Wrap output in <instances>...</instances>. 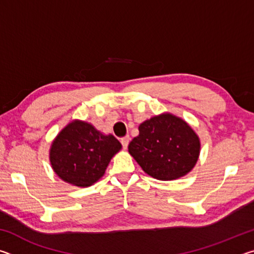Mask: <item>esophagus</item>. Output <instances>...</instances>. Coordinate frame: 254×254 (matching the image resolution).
I'll return each instance as SVG.
<instances>
[{
  "instance_id": "34e87169",
  "label": "esophagus",
  "mask_w": 254,
  "mask_h": 254,
  "mask_svg": "<svg viewBox=\"0 0 254 254\" xmlns=\"http://www.w3.org/2000/svg\"><path fill=\"white\" fill-rule=\"evenodd\" d=\"M128 142H130V136L126 135V136L122 137V139H121V143H122V145H123V149H127V148Z\"/></svg>"
}]
</instances>
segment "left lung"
<instances>
[{"mask_svg":"<svg viewBox=\"0 0 254 254\" xmlns=\"http://www.w3.org/2000/svg\"><path fill=\"white\" fill-rule=\"evenodd\" d=\"M128 153L152 178L175 180L195 167L200 140L185 120L166 112L140 124L139 135L128 144Z\"/></svg>","mask_w":254,"mask_h":254,"instance_id":"obj_1","label":"left lung"}]
</instances>
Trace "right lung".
Returning <instances> with one entry per match:
<instances>
[{
    "mask_svg": "<svg viewBox=\"0 0 254 254\" xmlns=\"http://www.w3.org/2000/svg\"><path fill=\"white\" fill-rule=\"evenodd\" d=\"M121 149L112 134H104L88 122L72 120L51 142L49 160L64 182L88 187L104 176L111 159Z\"/></svg>",
    "mask_w": 254,
    "mask_h": 254,
    "instance_id": "right-lung-1",
    "label": "right lung"
}]
</instances>
